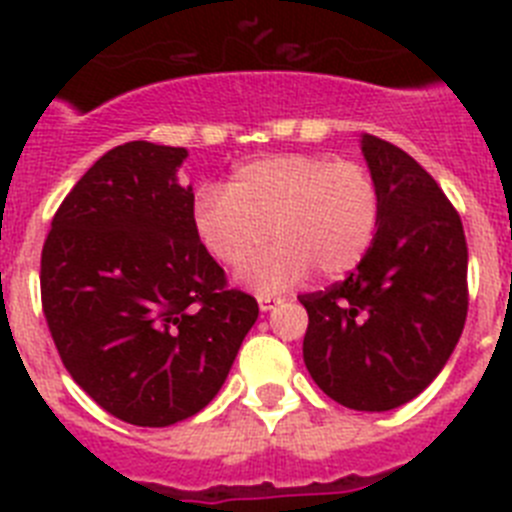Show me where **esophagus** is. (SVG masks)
Instances as JSON below:
<instances>
[{"instance_id":"obj_1","label":"esophagus","mask_w":512,"mask_h":512,"mask_svg":"<svg viewBox=\"0 0 512 512\" xmlns=\"http://www.w3.org/2000/svg\"><path fill=\"white\" fill-rule=\"evenodd\" d=\"M277 305H279L277 297H259V307H261V312L274 310V307H277Z\"/></svg>"}]
</instances>
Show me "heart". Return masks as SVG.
Listing matches in <instances>:
<instances>
[{
	"label": "heart",
	"mask_w": 512,
	"mask_h": 512,
	"mask_svg": "<svg viewBox=\"0 0 512 512\" xmlns=\"http://www.w3.org/2000/svg\"><path fill=\"white\" fill-rule=\"evenodd\" d=\"M382 197L369 169L320 153H271L238 166L220 189H202L194 230L225 269H243L266 238L277 243L241 274L261 295L295 287L315 266L336 279L377 238Z\"/></svg>",
	"instance_id": "b5f03b06"
}]
</instances>
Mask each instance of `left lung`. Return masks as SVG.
Here are the masks:
<instances>
[{
  "label": "left lung",
  "mask_w": 512,
  "mask_h": 512,
  "mask_svg": "<svg viewBox=\"0 0 512 512\" xmlns=\"http://www.w3.org/2000/svg\"><path fill=\"white\" fill-rule=\"evenodd\" d=\"M361 153L382 197L377 238L356 271L302 295L310 377L338 405L395 410L438 377L467 320L461 217L413 156L374 135Z\"/></svg>",
  "instance_id": "obj_1"
}]
</instances>
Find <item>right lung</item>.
Segmentation results:
<instances>
[{
    "mask_svg": "<svg viewBox=\"0 0 512 512\" xmlns=\"http://www.w3.org/2000/svg\"><path fill=\"white\" fill-rule=\"evenodd\" d=\"M187 148L130 140L61 202L40 259L53 343L74 382L125 423L166 428L210 405L259 318L194 230Z\"/></svg>",
    "mask_w": 512,
    "mask_h": 512,
    "instance_id": "1",
    "label": "right lung"
}]
</instances>
